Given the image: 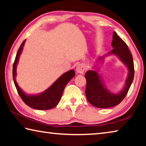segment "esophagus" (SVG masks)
<instances>
[{
    "mask_svg": "<svg viewBox=\"0 0 146 146\" xmlns=\"http://www.w3.org/2000/svg\"><path fill=\"white\" fill-rule=\"evenodd\" d=\"M85 70V68L84 64H79L76 66V73H80V74H82L84 73V71Z\"/></svg>",
    "mask_w": 146,
    "mask_h": 146,
    "instance_id": "1",
    "label": "esophagus"
}]
</instances>
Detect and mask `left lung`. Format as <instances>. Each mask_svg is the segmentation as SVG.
I'll return each instance as SVG.
<instances>
[{
    "mask_svg": "<svg viewBox=\"0 0 146 146\" xmlns=\"http://www.w3.org/2000/svg\"><path fill=\"white\" fill-rule=\"evenodd\" d=\"M111 46L113 48L112 51L98 57L97 62L102 63L104 58L108 56L116 55L127 66L128 75L122 90L117 93H113L106 88L102 76L98 73L99 70L98 67H94V70H89L86 73V98L91 104L98 108H109L119 104L126 96L134 78V64L131 53L127 44L115 31Z\"/></svg>",
    "mask_w": 146,
    "mask_h": 146,
    "instance_id": "left-lung-1",
    "label": "left lung"
}]
</instances>
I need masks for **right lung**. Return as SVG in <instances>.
Wrapping results in <instances>:
<instances>
[{
	"label": "right lung",
	"instance_id": "right-lung-1",
	"mask_svg": "<svg viewBox=\"0 0 146 146\" xmlns=\"http://www.w3.org/2000/svg\"><path fill=\"white\" fill-rule=\"evenodd\" d=\"M25 40L21 44L17 51L15 60L13 66V77L15 86L17 88L20 97L24 102L29 107L37 110H48L55 108L58 104L62 95L64 88L67 84L75 75L74 70H71L62 74L50 87L46 90L36 95H28L19 87L16 81L17 66L19 62V57L22 53Z\"/></svg>",
	"mask_w": 146,
	"mask_h": 146
}]
</instances>
